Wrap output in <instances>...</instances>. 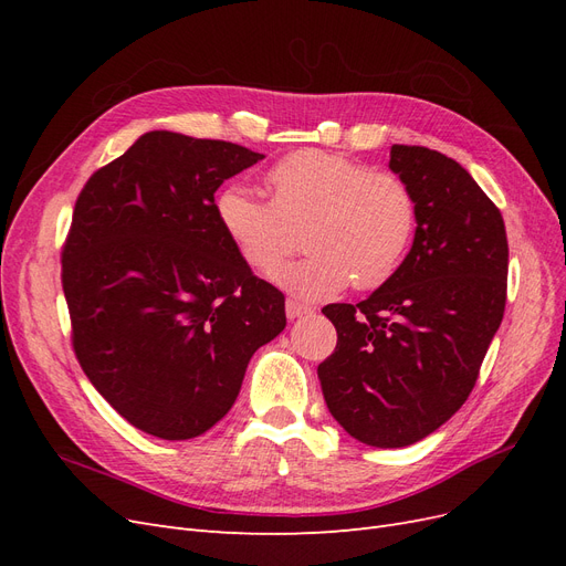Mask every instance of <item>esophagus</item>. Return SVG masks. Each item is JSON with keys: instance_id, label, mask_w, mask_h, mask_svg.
I'll return each mask as SVG.
<instances>
[{"instance_id": "34e87169", "label": "esophagus", "mask_w": 566, "mask_h": 566, "mask_svg": "<svg viewBox=\"0 0 566 566\" xmlns=\"http://www.w3.org/2000/svg\"><path fill=\"white\" fill-rule=\"evenodd\" d=\"M306 314H312L310 306H304V304H300V302L287 300V304H285V316H287L290 321L302 318V316H306Z\"/></svg>"}]
</instances>
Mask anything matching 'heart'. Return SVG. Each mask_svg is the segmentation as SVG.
I'll use <instances>...</instances> for the list:
<instances>
[{"label":"heart","instance_id":"obj_1","mask_svg":"<svg viewBox=\"0 0 566 566\" xmlns=\"http://www.w3.org/2000/svg\"><path fill=\"white\" fill-rule=\"evenodd\" d=\"M271 200L243 184L221 188L217 221L254 271L269 273L297 248L306 224L310 256L276 271V285L304 302L328 300L349 283L385 285L416 233V200L389 172L325 150H297L266 172Z\"/></svg>","mask_w":566,"mask_h":566}]
</instances>
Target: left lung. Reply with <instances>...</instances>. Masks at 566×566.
Listing matches in <instances>:
<instances>
[{
    "mask_svg": "<svg viewBox=\"0 0 566 566\" xmlns=\"http://www.w3.org/2000/svg\"><path fill=\"white\" fill-rule=\"evenodd\" d=\"M416 200L399 271L358 304H328L337 347L318 366L345 432L375 449L410 447L468 401L505 312L501 210L455 160L422 146L389 150Z\"/></svg>",
    "mask_w": 566,
    "mask_h": 566,
    "instance_id": "obj_1",
    "label": "left lung"
}]
</instances>
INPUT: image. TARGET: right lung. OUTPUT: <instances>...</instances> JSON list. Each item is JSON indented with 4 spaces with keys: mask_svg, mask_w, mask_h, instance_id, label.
Segmentation results:
<instances>
[{
    "mask_svg": "<svg viewBox=\"0 0 566 566\" xmlns=\"http://www.w3.org/2000/svg\"><path fill=\"white\" fill-rule=\"evenodd\" d=\"M264 156L156 129L75 202L63 293L82 370L136 430L181 441L224 418L285 297L221 231L214 191Z\"/></svg>",
    "mask_w": 566,
    "mask_h": 566,
    "instance_id": "obj_1",
    "label": "right lung"
}]
</instances>
